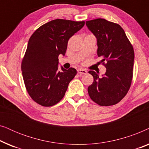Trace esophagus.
<instances>
[{
    "label": "esophagus",
    "instance_id": "1",
    "mask_svg": "<svg viewBox=\"0 0 149 149\" xmlns=\"http://www.w3.org/2000/svg\"><path fill=\"white\" fill-rule=\"evenodd\" d=\"M77 72H78L79 74H87V71L84 70V69H82V68H79L78 70H77Z\"/></svg>",
    "mask_w": 149,
    "mask_h": 149
}]
</instances>
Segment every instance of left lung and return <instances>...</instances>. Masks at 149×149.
Returning a JSON list of instances; mask_svg holds the SVG:
<instances>
[{
  "instance_id": "left-lung-1",
  "label": "left lung",
  "mask_w": 149,
  "mask_h": 149,
  "mask_svg": "<svg viewBox=\"0 0 149 149\" xmlns=\"http://www.w3.org/2000/svg\"><path fill=\"white\" fill-rule=\"evenodd\" d=\"M97 40V55L104 64L102 77L93 70L89 73L93 82L88 87L91 100L100 106L117 104L127 94L133 77L134 52L123 28L119 24L98 18L86 22ZM103 63V64H104Z\"/></svg>"
}]
</instances>
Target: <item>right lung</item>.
<instances>
[{
    "label": "right lung",
    "instance_id": "obj_1",
    "mask_svg": "<svg viewBox=\"0 0 149 149\" xmlns=\"http://www.w3.org/2000/svg\"><path fill=\"white\" fill-rule=\"evenodd\" d=\"M85 22L57 19L38 28L30 36L22 60V71L30 96L43 107L56 104L64 96L77 70H59V55L64 56L69 38Z\"/></svg>",
    "mask_w": 149,
    "mask_h": 149
}]
</instances>
